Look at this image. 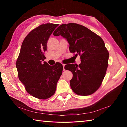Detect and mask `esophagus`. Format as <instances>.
<instances>
[{
	"label": "esophagus",
	"instance_id": "obj_1",
	"mask_svg": "<svg viewBox=\"0 0 127 127\" xmlns=\"http://www.w3.org/2000/svg\"><path fill=\"white\" fill-rule=\"evenodd\" d=\"M63 68H64V69H63V70H64H64H65V69H64V66H65V64H63Z\"/></svg>",
	"mask_w": 127,
	"mask_h": 127
}]
</instances>
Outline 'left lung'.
Masks as SVG:
<instances>
[{
  "label": "left lung",
  "instance_id": "8db88e82",
  "mask_svg": "<svg viewBox=\"0 0 127 127\" xmlns=\"http://www.w3.org/2000/svg\"><path fill=\"white\" fill-rule=\"evenodd\" d=\"M53 35L66 38L70 52L80 57L79 65L64 66L73 74L70 81L72 91L81 96L94 93L101 86L109 65V53L103 39L85 26L74 23L60 25Z\"/></svg>",
  "mask_w": 127,
  "mask_h": 127
}]
</instances>
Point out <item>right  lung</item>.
<instances>
[{"instance_id":"right-lung-1","label":"right lung","mask_w":127,"mask_h":127,"mask_svg":"<svg viewBox=\"0 0 127 127\" xmlns=\"http://www.w3.org/2000/svg\"><path fill=\"white\" fill-rule=\"evenodd\" d=\"M57 24H41L32 30L24 39L16 63L18 78L32 96L47 99L55 94L62 74L60 63L50 66L44 61L47 44Z\"/></svg>"}]
</instances>
